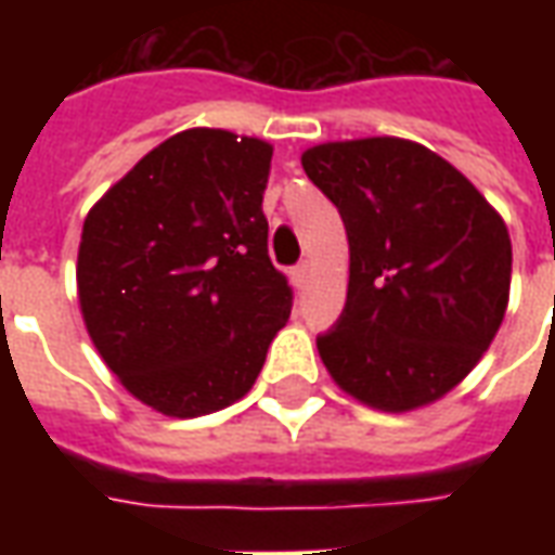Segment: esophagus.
Segmentation results:
<instances>
[{"mask_svg":"<svg viewBox=\"0 0 555 555\" xmlns=\"http://www.w3.org/2000/svg\"><path fill=\"white\" fill-rule=\"evenodd\" d=\"M312 273H314L312 261H302V264L294 267V273H291V279H294V285H297V288H302V285H306V282L312 279Z\"/></svg>","mask_w":555,"mask_h":555,"instance_id":"esophagus-1","label":"esophagus"}]
</instances>
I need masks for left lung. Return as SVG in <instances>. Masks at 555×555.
I'll list each match as a JSON object with an SVG mask.
<instances>
[{
    "label": "left lung",
    "instance_id": "1",
    "mask_svg": "<svg viewBox=\"0 0 555 555\" xmlns=\"http://www.w3.org/2000/svg\"><path fill=\"white\" fill-rule=\"evenodd\" d=\"M302 169L348 231V302L318 338L326 372L384 413L440 401L508 309L505 219L449 159L401 137L321 142L302 151Z\"/></svg>",
    "mask_w": 555,
    "mask_h": 555
}]
</instances>
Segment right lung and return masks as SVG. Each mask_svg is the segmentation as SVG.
<instances>
[{
    "mask_svg": "<svg viewBox=\"0 0 555 555\" xmlns=\"http://www.w3.org/2000/svg\"><path fill=\"white\" fill-rule=\"evenodd\" d=\"M273 145L190 127L91 205L77 255L82 324L130 396L171 418L241 401L288 324L261 210Z\"/></svg>",
    "mask_w": 555,
    "mask_h": 555,
    "instance_id": "right-lung-1",
    "label": "right lung"
}]
</instances>
